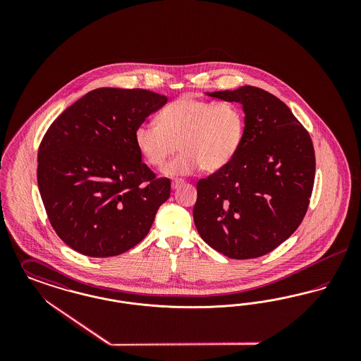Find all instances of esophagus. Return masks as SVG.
<instances>
[{
  "label": "esophagus",
  "mask_w": 361,
  "mask_h": 361,
  "mask_svg": "<svg viewBox=\"0 0 361 361\" xmlns=\"http://www.w3.org/2000/svg\"><path fill=\"white\" fill-rule=\"evenodd\" d=\"M183 184H184V180L176 178V180H173L172 181V189H177L180 185H183Z\"/></svg>",
  "instance_id": "34e87169"
}]
</instances>
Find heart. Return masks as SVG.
I'll use <instances>...</instances> for the list:
<instances>
[{"label":"heart","mask_w":361,"mask_h":361,"mask_svg":"<svg viewBox=\"0 0 361 361\" xmlns=\"http://www.w3.org/2000/svg\"><path fill=\"white\" fill-rule=\"evenodd\" d=\"M245 121L240 106L230 102H204L183 96L166 105L158 123L143 121L135 130L137 152L152 166H162L164 174L189 176L204 169L215 172L226 166L240 150Z\"/></svg>","instance_id":"1"}]
</instances>
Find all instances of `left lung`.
<instances>
[{"label":"left lung","instance_id":"left-lung-1","mask_svg":"<svg viewBox=\"0 0 361 361\" xmlns=\"http://www.w3.org/2000/svg\"><path fill=\"white\" fill-rule=\"evenodd\" d=\"M245 112L240 150L202 178L193 221L212 249L235 259L261 257L290 238L309 208L315 154L291 109L256 86L207 93Z\"/></svg>","mask_w":361,"mask_h":361}]
</instances>
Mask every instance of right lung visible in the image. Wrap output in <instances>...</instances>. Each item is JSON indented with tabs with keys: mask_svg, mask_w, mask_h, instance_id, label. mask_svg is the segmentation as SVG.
Instances as JSON below:
<instances>
[{
	"mask_svg": "<svg viewBox=\"0 0 361 361\" xmlns=\"http://www.w3.org/2000/svg\"><path fill=\"white\" fill-rule=\"evenodd\" d=\"M168 103L145 89L99 87L52 121L37 152V185L58 237L89 257H114L143 240L171 180L142 162L137 126Z\"/></svg>",
	"mask_w": 361,
	"mask_h": 361,
	"instance_id": "add662e5",
	"label": "right lung"
}]
</instances>
